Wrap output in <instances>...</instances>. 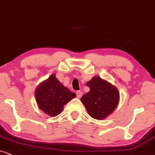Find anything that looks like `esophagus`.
I'll return each mask as SVG.
<instances>
[{
  "mask_svg": "<svg viewBox=\"0 0 155 155\" xmlns=\"http://www.w3.org/2000/svg\"><path fill=\"white\" fill-rule=\"evenodd\" d=\"M76 97H77L78 98H80L82 96V92L80 91H76Z\"/></svg>",
  "mask_w": 155,
  "mask_h": 155,
  "instance_id": "obj_1",
  "label": "esophagus"
}]
</instances>
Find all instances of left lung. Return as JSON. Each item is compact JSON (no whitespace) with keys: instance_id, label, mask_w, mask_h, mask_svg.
Listing matches in <instances>:
<instances>
[{"instance_id":"obj_1","label":"left lung","mask_w":155,"mask_h":155,"mask_svg":"<svg viewBox=\"0 0 155 155\" xmlns=\"http://www.w3.org/2000/svg\"><path fill=\"white\" fill-rule=\"evenodd\" d=\"M86 86L90 91L81 98L88 115L96 120H104L117 108L120 94L114 85L99 76H94Z\"/></svg>"}]
</instances>
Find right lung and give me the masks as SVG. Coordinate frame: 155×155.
<instances>
[{
    "label": "right lung",
    "mask_w": 155,
    "mask_h": 155,
    "mask_svg": "<svg viewBox=\"0 0 155 155\" xmlns=\"http://www.w3.org/2000/svg\"><path fill=\"white\" fill-rule=\"evenodd\" d=\"M35 96L39 108L49 116L54 117L62 112L64 106L75 98L76 94L61 84L53 74L39 84Z\"/></svg>",
    "instance_id": "obj_1"
}]
</instances>
